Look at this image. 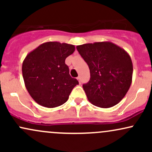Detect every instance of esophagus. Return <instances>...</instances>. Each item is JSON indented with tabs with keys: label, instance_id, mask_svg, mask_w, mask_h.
Listing matches in <instances>:
<instances>
[{
	"label": "esophagus",
	"instance_id": "1",
	"mask_svg": "<svg viewBox=\"0 0 152 152\" xmlns=\"http://www.w3.org/2000/svg\"><path fill=\"white\" fill-rule=\"evenodd\" d=\"M76 79L78 80V81L79 82V83H81V77H80V76H78V77L76 78Z\"/></svg>",
	"mask_w": 152,
	"mask_h": 152
}]
</instances>
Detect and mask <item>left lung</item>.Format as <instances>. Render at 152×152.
Instances as JSON below:
<instances>
[{
	"label": "left lung",
	"mask_w": 152,
	"mask_h": 152,
	"mask_svg": "<svg viewBox=\"0 0 152 152\" xmlns=\"http://www.w3.org/2000/svg\"><path fill=\"white\" fill-rule=\"evenodd\" d=\"M90 70L89 81L83 85L88 100L100 108L120 102L132 82L133 64L124 49L109 41L76 46Z\"/></svg>",
	"instance_id": "obj_1"
}]
</instances>
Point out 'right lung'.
Masks as SVG:
<instances>
[{
    "label": "right lung",
    "instance_id": "add662e5",
    "mask_svg": "<svg viewBox=\"0 0 152 152\" xmlns=\"http://www.w3.org/2000/svg\"><path fill=\"white\" fill-rule=\"evenodd\" d=\"M74 50V45L50 41L41 44L26 56L22 65L24 83L39 105L47 108L62 105L78 84L65 64L66 58Z\"/></svg>",
    "mask_w": 152,
    "mask_h": 152
}]
</instances>
